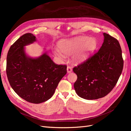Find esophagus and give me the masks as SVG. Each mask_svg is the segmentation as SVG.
I'll return each mask as SVG.
<instances>
[{"label":"esophagus","instance_id":"1","mask_svg":"<svg viewBox=\"0 0 131 131\" xmlns=\"http://www.w3.org/2000/svg\"><path fill=\"white\" fill-rule=\"evenodd\" d=\"M72 68L70 66H68L67 67V73H70L72 72Z\"/></svg>","mask_w":131,"mask_h":131}]
</instances>
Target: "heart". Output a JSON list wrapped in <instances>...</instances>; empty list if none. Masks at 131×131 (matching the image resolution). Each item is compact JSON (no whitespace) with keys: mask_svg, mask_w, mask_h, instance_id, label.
Listing matches in <instances>:
<instances>
[{"mask_svg":"<svg viewBox=\"0 0 131 131\" xmlns=\"http://www.w3.org/2000/svg\"><path fill=\"white\" fill-rule=\"evenodd\" d=\"M58 48H54L52 52L59 58L66 54H71L72 60L75 64H81L86 61L97 49L98 42L95 38L79 36L69 39H60L57 43Z\"/></svg>","mask_w":131,"mask_h":131,"instance_id":"heart-1","label":"heart"}]
</instances>
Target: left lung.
Segmentation results:
<instances>
[{
  "mask_svg": "<svg viewBox=\"0 0 131 131\" xmlns=\"http://www.w3.org/2000/svg\"><path fill=\"white\" fill-rule=\"evenodd\" d=\"M103 34L104 42L98 52L73 68L78 77L74 89L84 99L95 100L107 95L116 85L123 70L124 61L119 42L107 33Z\"/></svg>",
  "mask_w": 131,
  "mask_h": 131,
  "instance_id": "left-lung-1",
  "label": "left lung"
}]
</instances>
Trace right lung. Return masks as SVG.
Listing matches in <instances>:
<instances>
[{"instance_id": "1", "label": "right lung", "mask_w": 131, "mask_h": 131, "mask_svg": "<svg viewBox=\"0 0 131 131\" xmlns=\"http://www.w3.org/2000/svg\"><path fill=\"white\" fill-rule=\"evenodd\" d=\"M37 40L32 33L24 34L10 47L7 56L6 73L11 87L20 98L33 104L50 99L67 73V66L54 63L46 49L37 57L27 54L25 47Z\"/></svg>"}]
</instances>
